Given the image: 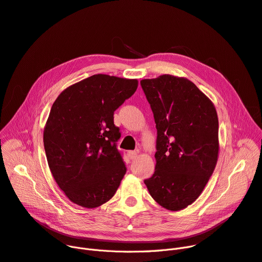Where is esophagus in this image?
I'll return each instance as SVG.
<instances>
[{
  "mask_svg": "<svg viewBox=\"0 0 262 262\" xmlns=\"http://www.w3.org/2000/svg\"><path fill=\"white\" fill-rule=\"evenodd\" d=\"M128 156L130 159H135L137 157V151H129L128 152Z\"/></svg>",
  "mask_w": 262,
  "mask_h": 262,
  "instance_id": "1",
  "label": "esophagus"
}]
</instances>
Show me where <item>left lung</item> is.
Here are the masks:
<instances>
[{
	"label": "left lung",
	"instance_id": "8db88e82",
	"mask_svg": "<svg viewBox=\"0 0 262 262\" xmlns=\"http://www.w3.org/2000/svg\"><path fill=\"white\" fill-rule=\"evenodd\" d=\"M140 85L157 129L155 171L144 183L158 205L183 210L204 191L217 164L216 109L185 77L164 74Z\"/></svg>",
	"mask_w": 262,
	"mask_h": 262
}]
</instances>
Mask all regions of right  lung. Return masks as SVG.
Listing matches in <instances>:
<instances>
[{
    "mask_svg": "<svg viewBox=\"0 0 262 262\" xmlns=\"http://www.w3.org/2000/svg\"><path fill=\"white\" fill-rule=\"evenodd\" d=\"M137 79L94 74L57 96L44 129L52 176L72 203L97 208L115 194L127 168L117 150L114 111L137 89Z\"/></svg>",
    "mask_w": 262,
    "mask_h": 262,
    "instance_id": "add662e5",
    "label": "right lung"
}]
</instances>
